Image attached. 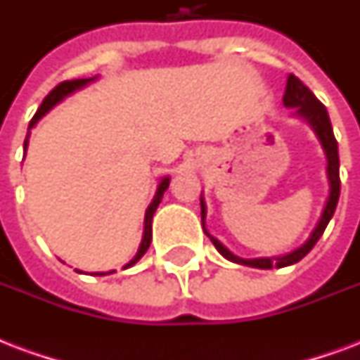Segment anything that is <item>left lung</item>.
<instances>
[{
  "label": "left lung",
  "mask_w": 360,
  "mask_h": 360,
  "mask_svg": "<svg viewBox=\"0 0 360 360\" xmlns=\"http://www.w3.org/2000/svg\"><path fill=\"white\" fill-rule=\"evenodd\" d=\"M283 105L285 107H296L295 113L298 117L306 120L314 131L319 137L321 145H323V150L326 155V175H328V185H330V192H328V198H326V204L323 207V213H321V219L317 226L314 229L311 236L308 238V241L302 247H298L292 253L285 255V257H274V259H240L236 257L234 253H230L229 249L221 243L219 240H215L213 236L207 234L205 230V202L204 198H200V204H202V226H204V232L210 236V240L213 241V245L219 253L223 255L224 259L232 260V262H238V264L251 266V268H262V270H268L271 266H278V268H283V266H290L302 260L306 255L314 249V245L317 243L323 232H325L326 224L333 219L334 211H336V205H338L340 198V158H338V141L334 137L333 124H330V119H328V113H326V107L321 103L311 90L304 84V82L295 77L292 73L287 79V86H285V96H283Z\"/></svg>",
  "instance_id": "1"
}]
</instances>
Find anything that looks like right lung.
Returning a JSON list of instances; mask_svg holds the SVG:
<instances>
[{
	"instance_id": "obj_1",
	"label": "right lung",
	"mask_w": 360,
	"mask_h": 360,
	"mask_svg": "<svg viewBox=\"0 0 360 360\" xmlns=\"http://www.w3.org/2000/svg\"><path fill=\"white\" fill-rule=\"evenodd\" d=\"M94 79L96 77H90V79H73V81H64V82H60L56 89H52L51 92H49V96H46L45 100H43V103H41L39 109H37V113L34 115V119L30 120V126H27V136H26V139H24V155H26L27 141H30V130H32L35 124H37V120H39L41 117H45V115L51 111L52 107L64 100L65 96L73 94L75 90L82 89V86H86V84L94 81ZM168 186H169V177H164V179L160 181L158 188H156L155 198H153L150 205L147 207V211H145V229H143V240H141V245H139V249H137L136 257H134V259H131L130 262L124 266V268H130V266H134L137 260L141 259V257L147 253V249H149V245H150V240H153V215H155L156 207H158V204H160L162 196H164V192H166V188H168ZM109 274H113V271H109ZM94 276H105V274H103V271H101V274H98V271H96Z\"/></svg>"
}]
</instances>
